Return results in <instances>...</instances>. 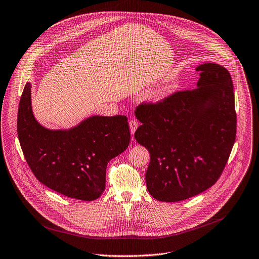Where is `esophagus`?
Listing matches in <instances>:
<instances>
[{
	"instance_id": "esophagus-1",
	"label": "esophagus",
	"mask_w": 259,
	"mask_h": 259,
	"mask_svg": "<svg viewBox=\"0 0 259 259\" xmlns=\"http://www.w3.org/2000/svg\"><path fill=\"white\" fill-rule=\"evenodd\" d=\"M129 126H130V131H131V134H134L137 127H138V122L136 120H130L129 122Z\"/></svg>"
}]
</instances>
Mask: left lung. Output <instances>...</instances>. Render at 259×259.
I'll use <instances>...</instances> for the list:
<instances>
[{
  "instance_id": "8db88e82",
  "label": "left lung",
  "mask_w": 259,
  "mask_h": 259,
  "mask_svg": "<svg viewBox=\"0 0 259 259\" xmlns=\"http://www.w3.org/2000/svg\"><path fill=\"white\" fill-rule=\"evenodd\" d=\"M197 88L156 103H141L134 136L150 152L146 188L158 201L178 202L211 188L223 173L236 139L237 115L229 70L203 63Z\"/></svg>"
}]
</instances>
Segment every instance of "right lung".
<instances>
[{"instance_id":"right-lung-1","label":"right lung","mask_w":259,"mask_h":259,"mask_svg":"<svg viewBox=\"0 0 259 259\" xmlns=\"http://www.w3.org/2000/svg\"><path fill=\"white\" fill-rule=\"evenodd\" d=\"M31 85L18 107L17 133L24 158L40 182L68 198L93 201L105 189L107 163L129 145L126 116H92L68 130H50L33 117Z\"/></svg>"}]
</instances>
